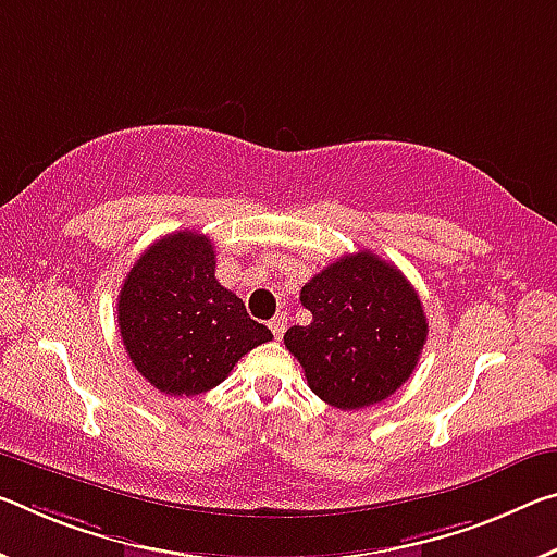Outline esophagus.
<instances>
[{
  "instance_id": "obj_1",
  "label": "esophagus",
  "mask_w": 557,
  "mask_h": 557,
  "mask_svg": "<svg viewBox=\"0 0 557 557\" xmlns=\"http://www.w3.org/2000/svg\"><path fill=\"white\" fill-rule=\"evenodd\" d=\"M270 330H272V334H275V339H282V334H285V330H287L285 314L272 317V320H270Z\"/></svg>"
}]
</instances>
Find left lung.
<instances>
[{
    "label": "left lung",
    "mask_w": 557,
    "mask_h": 557,
    "mask_svg": "<svg viewBox=\"0 0 557 557\" xmlns=\"http://www.w3.org/2000/svg\"><path fill=\"white\" fill-rule=\"evenodd\" d=\"M312 312L285 347L322 401L344 411L379 404L411 376L429 334L421 299L396 264L369 250L344 255L299 293Z\"/></svg>",
    "instance_id": "left-lung-1"
}]
</instances>
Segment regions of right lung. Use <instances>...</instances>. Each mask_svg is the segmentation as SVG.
Listing matches in <instances>:
<instances>
[{
  "label": "right lung",
  "instance_id": "1",
  "mask_svg": "<svg viewBox=\"0 0 557 557\" xmlns=\"http://www.w3.org/2000/svg\"><path fill=\"white\" fill-rule=\"evenodd\" d=\"M119 330L131 361L158 392L196 396L272 339L243 299L215 280L210 237L181 231L140 255L119 293Z\"/></svg>",
  "mask_w": 557,
  "mask_h": 557
}]
</instances>
